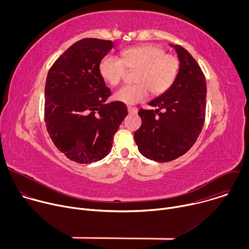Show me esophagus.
Masks as SVG:
<instances>
[{
	"label": "esophagus",
	"instance_id": "34e87169",
	"mask_svg": "<svg viewBox=\"0 0 249 249\" xmlns=\"http://www.w3.org/2000/svg\"><path fill=\"white\" fill-rule=\"evenodd\" d=\"M137 108L136 107H132V106H128V112L131 114H137Z\"/></svg>",
	"mask_w": 249,
	"mask_h": 249
}]
</instances>
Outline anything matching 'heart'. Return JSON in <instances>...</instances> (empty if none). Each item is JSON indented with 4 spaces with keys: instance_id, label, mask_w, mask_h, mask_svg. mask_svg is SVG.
Wrapping results in <instances>:
<instances>
[{
    "instance_id": "1",
    "label": "heart",
    "mask_w": 249,
    "mask_h": 249,
    "mask_svg": "<svg viewBox=\"0 0 249 249\" xmlns=\"http://www.w3.org/2000/svg\"><path fill=\"white\" fill-rule=\"evenodd\" d=\"M137 70L135 85L124 86L114 92V98L126 104L145 100L150 90L155 95L166 91L178 72V61L155 44H142L121 51L120 59L104 56L98 64L102 80L110 86L120 83L125 70Z\"/></svg>"
}]
</instances>
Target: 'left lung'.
<instances>
[{
  "label": "left lung",
  "instance_id": "1",
  "mask_svg": "<svg viewBox=\"0 0 249 249\" xmlns=\"http://www.w3.org/2000/svg\"><path fill=\"white\" fill-rule=\"evenodd\" d=\"M179 60L178 72L169 89L140 109L141 127L134 133L139 152L158 162L187 153L197 141L205 121L206 80L192 55L180 45L169 44Z\"/></svg>",
  "mask_w": 249,
  "mask_h": 249
}]
</instances>
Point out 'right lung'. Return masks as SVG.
I'll use <instances>...</instances> for the list:
<instances>
[{
    "label": "right lung",
    "instance_id": "add662e5",
    "mask_svg": "<svg viewBox=\"0 0 249 249\" xmlns=\"http://www.w3.org/2000/svg\"><path fill=\"white\" fill-rule=\"evenodd\" d=\"M113 42L85 38L71 45L49 70L45 85V123L57 149L69 160L91 163L110 153L113 136L127 116L99 75L100 60Z\"/></svg>",
    "mask_w": 249,
    "mask_h": 249
}]
</instances>
